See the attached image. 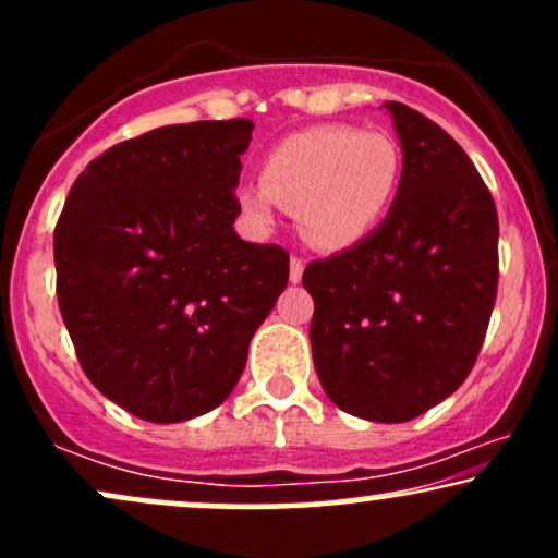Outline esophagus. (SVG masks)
Segmentation results:
<instances>
[{
	"label": "esophagus",
	"mask_w": 558,
	"mask_h": 558,
	"mask_svg": "<svg viewBox=\"0 0 558 558\" xmlns=\"http://www.w3.org/2000/svg\"><path fill=\"white\" fill-rule=\"evenodd\" d=\"M301 275H304V262H301L299 257H291V270H288L291 283H301Z\"/></svg>",
	"instance_id": "1"
}]
</instances>
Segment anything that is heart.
<instances>
[{
  "label": "heart",
  "mask_w": 558,
  "mask_h": 558,
  "mask_svg": "<svg viewBox=\"0 0 558 558\" xmlns=\"http://www.w3.org/2000/svg\"><path fill=\"white\" fill-rule=\"evenodd\" d=\"M401 151L388 133L315 125L267 151L262 183L239 189L254 228H272L278 207L296 215L301 239L317 252H343L367 239L393 204Z\"/></svg>",
  "instance_id": "1"
}]
</instances>
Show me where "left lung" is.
<instances>
[{
	"label": "left lung",
	"instance_id": "1",
	"mask_svg": "<svg viewBox=\"0 0 558 558\" xmlns=\"http://www.w3.org/2000/svg\"><path fill=\"white\" fill-rule=\"evenodd\" d=\"M401 144L386 220L304 270L310 341L328 399L369 422H409L453 393L475 364L498 286L496 204L440 125L383 105Z\"/></svg>",
	"mask_w": 558,
	"mask_h": 558
}]
</instances>
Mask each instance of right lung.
<instances>
[{
	"mask_svg": "<svg viewBox=\"0 0 558 558\" xmlns=\"http://www.w3.org/2000/svg\"><path fill=\"white\" fill-rule=\"evenodd\" d=\"M252 120L165 125L96 157L54 230L57 301L88 380L146 422L213 412L288 283L235 233Z\"/></svg>",
	"mask_w": 558,
	"mask_h": 558,
	"instance_id": "right-lung-1",
	"label": "right lung"
}]
</instances>
